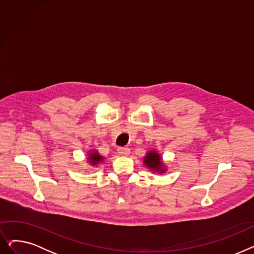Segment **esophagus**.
<instances>
[{"label":"esophagus","instance_id":"1","mask_svg":"<svg viewBox=\"0 0 254 254\" xmlns=\"http://www.w3.org/2000/svg\"><path fill=\"white\" fill-rule=\"evenodd\" d=\"M118 153L123 156H128L130 153V150L127 147H119L118 148Z\"/></svg>","mask_w":254,"mask_h":254}]
</instances>
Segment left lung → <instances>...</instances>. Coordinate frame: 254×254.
Masks as SVG:
<instances>
[{
    "label": "left lung",
    "instance_id": "1",
    "mask_svg": "<svg viewBox=\"0 0 254 254\" xmlns=\"http://www.w3.org/2000/svg\"><path fill=\"white\" fill-rule=\"evenodd\" d=\"M143 163L146 168L150 169L151 172L158 173V174H163L167 171L164 162L162 161V156L156 150H150L143 158Z\"/></svg>",
    "mask_w": 254,
    "mask_h": 254
}]
</instances>
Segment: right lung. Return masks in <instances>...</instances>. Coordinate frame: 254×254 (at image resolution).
<instances>
[{
	"label": "right lung",
	"mask_w": 254,
	"mask_h": 254,
	"mask_svg": "<svg viewBox=\"0 0 254 254\" xmlns=\"http://www.w3.org/2000/svg\"><path fill=\"white\" fill-rule=\"evenodd\" d=\"M88 164L90 166H97L100 163L104 162V156H102L97 150H90L88 153Z\"/></svg>",
	"instance_id": "1"
}]
</instances>
